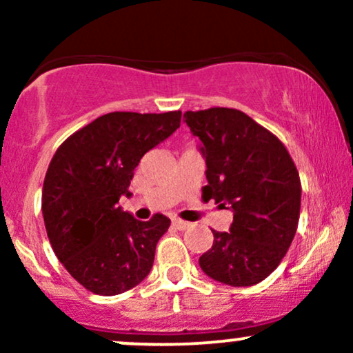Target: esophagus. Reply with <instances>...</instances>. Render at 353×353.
<instances>
[{
    "label": "esophagus",
    "instance_id": "1",
    "mask_svg": "<svg viewBox=\"0 0 353 353\" xmlns=\"http://www.w3.org/2000/svg\"><path fill=\"white\" fill-rule=\"evenodd\" d=\"M172 225L176 229H179V230H184V229H188L189 228V222H185V221H182V219H172Z\"/></svg>",
    "mask_w": 353,
    "mask_h": 353
}]
</instances>
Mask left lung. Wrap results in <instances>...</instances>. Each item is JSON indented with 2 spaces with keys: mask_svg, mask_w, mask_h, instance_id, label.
<instances>
[{
  "mask_svg": "<svg viewBox=\"0 0 353 353\" xmlns=\"http://www.w3.org/2000/svg\"><path fill=\"white\" fill-rule=\"evenodd\" d=\"M208 164L204 199L232 209L230 232L212 230L199 265L232 287L264 281L285 257L297 232L302 185L282 141L239 109L184 112Z\"/></svg>",
  "mask_w": 353,
  "mask_h": 353,
  "instance_id": "obj_1",
  "label": "left lung"
}]
</instances>
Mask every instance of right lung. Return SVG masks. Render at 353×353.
Segmentation results:
<instances>
[{
  "label": "right lung",
  "mask_w": 353,
  "mask_h": 353,
  "mask_svg": "<svg viewBox=\"0 0 353 353\" xmlns=\"http://www.w3.org/2000/svg\"><path fill=\"white\" fill-rule=\"evenodd\" d=\"M181 111H116L94 119L59 145L43 184L48 239L64 269L84 289L117 295L151 272L157 241L171 221H136L117 208L129 196L141 157L179 128Z\"/></svg>",
  "instance_id": "1"
}]
</instances>
